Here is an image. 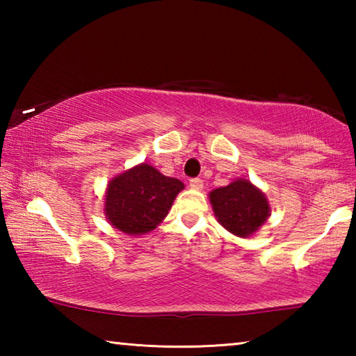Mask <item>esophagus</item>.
I'll list each match as a JSON object with an SVG mask.
<instances>
[{"instance_id": "34e87169", "label": "esophagus", "mask_w": 356, "mask_h": 356, "mask_svg": "<svg viewBox=\"0 0 356 356\" xmlns=\"http://www.w3.org/2000/svg\"><path fill=\"white\" fill-rule=\"evenodd\" d=\"M190 186H191L193 190H201L202 186H204V184H202L201 179H191L190 180Z\"/></svg>"}]
</instances>
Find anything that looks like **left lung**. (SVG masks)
<instances>
[{
	"instance_id": "left-lung-1",
	"label": "left lung",
	"mask_w": 356,
	"mask_h": 356,
	"mask_svg": "<svg viewBox=\"0 0 356 356\" xmlns=\"http://www.w3.org/2000/svg\"><path fill=\"white\" fill-rule=\"evenodd\" d=\"M216 221L234 236L248 238L268 220L270 202L248 179H237L209 193Z\"/></svg>"
}]
</instances>
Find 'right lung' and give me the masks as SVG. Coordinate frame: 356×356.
Listing matches in <instances>:
<instances>
[{"instance_id":"1","label":"right lung","mask_w":356,"mask_h":356,"mask_svg":"<svg viewBox=\"0 0 356 356\" xmlns=\"http://www.w3.org/2000/svg\"><path fill=\"white\" fill-rule=\"evenodd\" d=\"M185 185L166 177L149 163H140L114 176L106 185L105 218L127 236H143L160 225Z\"/></svg>"}]
</instances>
